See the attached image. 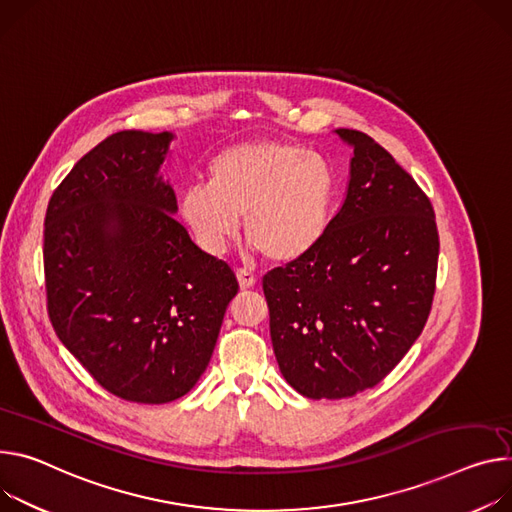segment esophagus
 <instances>
[{
	"label": "esophagus",
	"instance_id": "esophagus-1",
	"mask_svg": "<svg viewBox=\"0 0 512 512\" xmlns=\"http://www.w3.org/2000/svg\"><path fill=\"white\" fill-rule=\"evenodd\" d=\"M237 280H239V286H241L243 290H249V288L255 286L257 277H255V273L249 271V269H237Z\"/></svg>",
	"mask_w": 512,
	"mask_h": 512
}]
</instances>
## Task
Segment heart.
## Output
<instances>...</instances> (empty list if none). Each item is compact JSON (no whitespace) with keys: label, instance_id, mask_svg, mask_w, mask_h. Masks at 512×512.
Listing matches in <instances>:
<instances>
[{"label":"heart","instance_id":"b5f03b06","mask_svg":"<svg viewBox=\"0 0 512 512\" xmlns=\"http://www.w3.org/2000/svg\"><path fill=\"white\" fill-rule=\"evenodd\" d=\"M208 185H192L179 212L196 243L220 257L245 235L271 261H296L329 228L337 196L331 163L284 141H253L218 153L208 165Z\"/></svg>","mask_w":512,"mask_h":512}]
</instances>
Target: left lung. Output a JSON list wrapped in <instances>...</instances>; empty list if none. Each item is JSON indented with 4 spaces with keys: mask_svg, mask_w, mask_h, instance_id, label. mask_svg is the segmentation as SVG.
Wrapping results in <instances>:
<instances>
[{
    "mask_svg": "<svg viewBox=\"0 0 512 512\" xmlns=\"http://www.w3.org/2000/svg\"><path fill=\"white\" fill-rule=\"evenodd\" d=\"M347 198L320 243L263 275L273 353L306 398L380 384L423 333L435 296L439 232L427 194L359 130Z\"/></svg>",
    "mask_w": 512,
    "mask_h": 512,
    "instance_id": "1",
    "label": "left lung"
}]
</instances>
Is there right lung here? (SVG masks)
Masks as SVG:
<instances>
[{"instance_id": "obj_1", "label": "right lung", "mask_w": 512, "mask_h": 512, "mask_svg": "<svg viewBox=\"0 0 512 512\" xmlns=\"http://www.w3.org/2000/svg\"><path fill=\"white\" fill-rule=\"evenodd\" d=\"M169 132L120 130L85 153L44 216L46 310L57 337L110 394L163 404L212 357L239 282L173 218L157 173Z\"/></svg>"}]
</instances>
